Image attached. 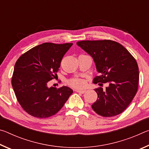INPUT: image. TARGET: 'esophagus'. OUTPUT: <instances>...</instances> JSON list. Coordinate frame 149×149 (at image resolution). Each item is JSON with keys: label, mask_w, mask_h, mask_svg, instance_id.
<instances>
[{"label": "esophagus", "mask_w": 149, "mask_h": 149, "mask_svg": "<svg viewBox=\"0 0 149 149\" xmlns=\"http://www.w3.org/2000/svg\"><path fill=\"white\" fill-rule=\"evenodd\" d=\"M75 91L77 92V93H82V94H84V93L85 92V90H81V89H75Z\"/></svg>", "instance_id": "34e87169"}]
</instances>
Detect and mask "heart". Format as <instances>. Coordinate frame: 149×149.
<instances>
[{
	"label": "heart",
	"mask_w": 149,
	"mask_h": 149,
	"mask_svg": "<svg viewBox=\"0 0 149 149\" xmlns=\"http://www.w3.org/2000/svg\"><path fill=\"white\" fill-rule=\"evenodd\" d=\"M69 83L72 86L78 88L83 87L85 84V81L83 79H81V78H75V79H72L70 81Z\"/></svg>",
	"instance_id": "1"
}]
</instances>
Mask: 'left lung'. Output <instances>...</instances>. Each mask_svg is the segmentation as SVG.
<instances>
[{
  "mask_svg": "<svg viewBox=\"0 0 149 149\" xmlns=\"http://www.w3.org/2000/svg\"><path fill=\"white\" fill-rule=\"evenodd\" d=\"M77 45L93 57L99 75L93 83H108L102 89H95L97 101L93 110L103 117H112L123 112L132 102L137 92L139 72L137 61L130 52L112 40L78 41Z\"/></svg>",
  "mask_w": 149,
  "mask_h": 149,
  "instance_id": "1",
  "label": "left lung"
}]
</instances>
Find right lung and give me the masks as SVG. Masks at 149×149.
Returning <instances> with one entry per match:
<instances>
[{
	"mask_svg": "<svg viewBox=\"0 0 149 149\" xmlns=\"http://www.w3.org/2000/svg\"><path fill=\"white\" fill-rule=\"evenodd\" d=\"M72 45L45 42L17 59L12 85L17 101L27 114L38 118L52 116L72 94L68 87L47 86L48 82L57 76L62 58Z\"/></svg>",
	"mask_w": 149,
	"mask_h": 149,
	"instance_id": "obj_1",
	"label": "right lung"
}]
</instances>
